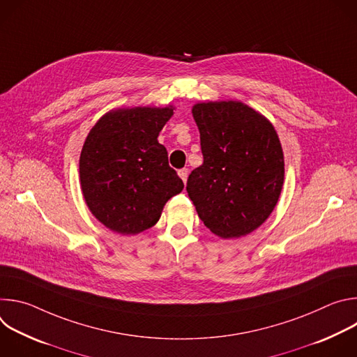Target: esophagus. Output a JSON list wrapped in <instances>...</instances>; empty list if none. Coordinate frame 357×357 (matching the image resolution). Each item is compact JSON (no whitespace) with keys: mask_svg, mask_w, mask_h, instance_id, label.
Returning a JSON list of instances; mask_svg holds the SVG:
<instances>
[{"mask_svg":"<svg viewBox=\"0 0 357 357\" xmlns=\"http://www.w3.org/2000/svg\"><path fill=\"white\" fill-rule=\"evenodd\" d=\"M178 174H179V176L182 178V181H183V182H186V179H188V168H182V169H179V171H178Z\"/></svg>","mask_w":357,"mask_h":357,"instance_id":"34e87169","label":"esophagus"}]
</instances>
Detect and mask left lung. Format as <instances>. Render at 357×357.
<instances>
[{
    "instance_id": "8db88e82",
    "label": "left lung",
    "mask_w": 357,
    "mask_h": 357,
    "mask_svg": "<svg viewBox=\"0 0 357 357\" xmlns=\"http://www.w3.org/2000/svg\"><path fill=\"white\" fill-rule=\"evenodd\" d=\"M203 164L186 190L212 233L233 238L261 226L284 183V155L274 127L240 101L200 103L192 109Z\"/></svg>"
}]
</instances>
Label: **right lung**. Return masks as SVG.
I'll return each instance as SVG.
<instances>
[{"mask_svg": "<svg viewBox=\"0 0 357 357\" xmlns=\"http://www.w3.org/2000/svg\"><path fill=\"white\" fill-rule=\"evenodd\" d=\"M174 110L134 107L101 117L79 162L91 213L110 230L137 234L154 226L165 203L183 189L158 135Z\"/></svg>", "mask_w": 357, "mask_h": 357, "instance_id": "obj_1", "label": "right lung"}]
</instances>
